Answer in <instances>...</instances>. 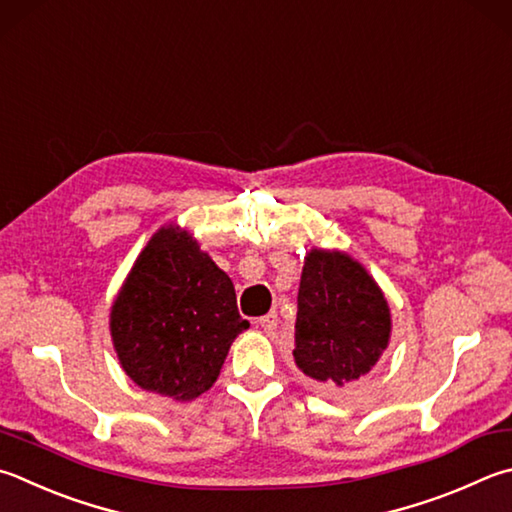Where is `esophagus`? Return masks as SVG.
Returning <instances> with one entry per match:
<instances>
[{"mask_svg":"<svg viewBox=\"0 0 512 512\" xmlns=\"http://www.w3.org/2000/svg\"><path fill=\"white\" fill-rule=\"evenodd\" d=\"M277 322H280V320H277V313L275 311H271V313H266V315H262V318H257V327H262L264 331H268V333H271L273 329H277Z\"/></svg>","mask_w":512,"mask_h":512,"instance_id":"34e87169","label":"esophagus"}]
</instances>
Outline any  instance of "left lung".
<instances>
[{"label": "left lung", "mask_w": 512, "mask_h": 512, "mask_svg": "<svg viewBox=\"0 0 512 512\" xmlns=\"http://www.w3.org/2000/svg\"><path fill=\"white\" fill-rule=\"evenodd\" d=\"M387 300L358 262L338 250L313 248L297 293L295 365L327 385L365 376L387 347Z\"/></svg>", "instance_id": "obj_1"}]
</instances>
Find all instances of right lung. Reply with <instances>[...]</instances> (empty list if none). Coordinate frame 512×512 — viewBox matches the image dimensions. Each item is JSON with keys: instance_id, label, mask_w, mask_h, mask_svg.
<instances>
[{"instance_id": "1", "label": "right lung", "mask_w": 512, "mask_h": 512, "mask_svg": "<svg viewBox=\"0 0 512 512\" xmlns=\"http://www.w3.org/2000/svg\"><path fill=\"white\" fill-rule=\"evenodd\" d=\"M111 338L125 374L147 392L192 401L215 383L248 329L230 277L188 232L161 228L111 306Z\"/></svg>"}]
</instances>
